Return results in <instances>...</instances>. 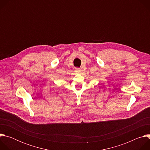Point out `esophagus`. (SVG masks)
Returning a JSON list of instances; mask_svg holds the SVG:
<instances>
[{
  "label": "esophagus",
  "mask_w": 150,
  "mask_h": 150,
  "mask_svg": "<svg viewBox=\"0 0 150 150\" xmlns=\"http://www.w3.org/2000/svg\"><path fill=\"white\" fill-rule=\"evenodd\" d=\"M75 72L76 74H79L81 72V69L79 68H76L75 69Z\"/></svg>",
  "instance_id": "1"
}]
</instances>
